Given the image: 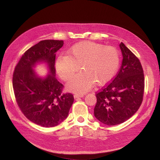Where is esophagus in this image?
I'll return each instance as SVG.
<instances>
[{
    "mask_svg": "<svg viewBox=\"0 0 160 160\" xmlns=\"http://www.w3.org/2000/svg\"><path fill=\"white\" fill-rule=\"evenodd\" d=\"M85 95V94H75L74 95V98L76 99V98H83Z\"/></svg>",
    "mask_w": 160,
    "mask_h": 160,
    "instance_id": "esophagus-1",
    "label": "esophagus"
}]
</instances>
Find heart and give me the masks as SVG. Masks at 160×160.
<instances>
[{
  "label": "heart",
  "instance_id": "b5f03b06",
  "mask_svg": "<svg viewBox=\"0 0 160 160\" xmlns=\"http://www.w3.org/2000/svg\"><path fill=\"white\" fill-rule=\"evenodd\" d=\"M119 65L118 51L113 47L84 41L74 45L68 51V55L57 59L55 68L64 81L69 80L79 67L83 71L75 75L67 84L69 90L84 93L96 83L103 85L112 79Z\"/></svg>",
  "mask_w": 160,
  "mask_h": 160
}]
</instances>
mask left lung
<instances>
[{
	"label": "left lung",
	"mask_w": 160,
	"mask_h": 160,
	"mask_svg": "<svg viewBox=\"0 0 160 160\" xmlns=\"http://www.w3.org/2000/svg\"><path fill=\"white\" fill-rule=\"evenodd\" d=\"M120 70L113 81L96 94L94 115L100 122L115 125L125 122L136 113L143 100L144 75L141 63L123 42Z\"/></svg>",
	"instance_id": "8db88e82"
}]
</instances>
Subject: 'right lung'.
I'll use <instances>...</instances> for the list:
<instances>
[{"label":"right lung","instance_id":"right-lung-1","mask_svg":"<svg viewBox=\"0 0 160 160\" xmlns=\"http://www.w3.org/2000/svg\"><path fill=\"white\" fill-rule=\"evenodd\" d=\"M62 45V41H40L24 53L13 73V89L19 108L28 120L42 127H54L63 122L74 101L71 93H62L63 85L55 77L56 52ZM41 63L48 70L45 77L34 71Z\"/></svg>","mask_w":160,"mask_h":160}]
</instances>
